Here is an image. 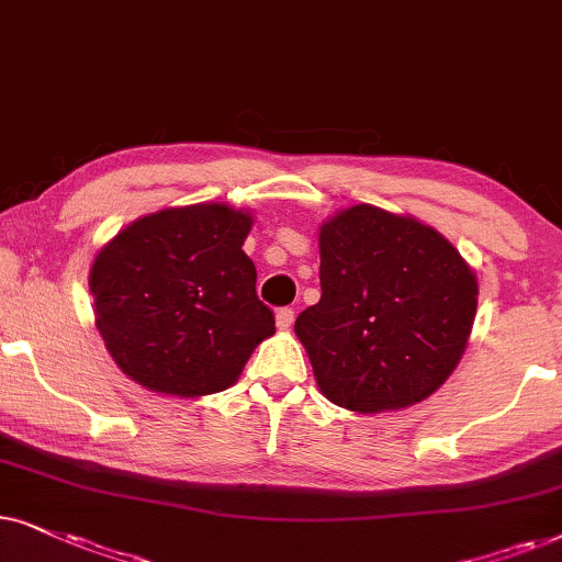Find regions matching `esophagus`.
<instances>
[{"mask_svg": "<svg viewBox=\"0 0 562 562\" xmlns=\"http://www.w3.org/2000/svg\"><path fill=\"white\" fill-rule=\"evenodd\" d=\"M295 321V311L293 308H277V328H282V331H288L290 326H293Z\"/></svg>", "mask_w": 562, "mask_h": 562, "instance_id": "34e87169", "label": "esophagus"}]
</instances>
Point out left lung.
<instances>
[{
    "instance_id": "8db88e82",
    "label": "left lung",
    "mask_w": 562,
    "mask_h": 562,
    "mask_svg": "<svg viewBox=\"0 0 562 562\" xmlns=\"http://www.w3.org/2000/svg\"><path fill=\"white\" fill-rule=\"evenodd\" d=\"M321 301L295 321L336 406H414L450 378L477 308L460 251L414 218L355 205L321 226Z\"/></svg>"
}]
</instances>
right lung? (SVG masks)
<instances>
[{
	"label": "right lung",
	"instance_id": "right-lung-1",
	"mask_svg": "<svg viewBox=\"0 0 562 562\" xmlns=\"http://www.w3.org/2000/svg\"><path fill=\"white\" fill-rule=\"evenodd\" d=\"M251 215L228 205L169 207L138 218L97 254V328L125 375L154 393L226 391L274 313L241 251Z\"/></svg>",
	"mask_w": 562,
	"mask_h": 562
}]
</instances>
